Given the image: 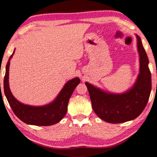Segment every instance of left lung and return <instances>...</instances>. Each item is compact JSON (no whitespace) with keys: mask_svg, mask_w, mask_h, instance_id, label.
<instances>
[{"mask_svg":"<svg viewBox=\"0 0 157 157\" xmlns=\"http://www.w3.org/2000/svg\"><path fill=\"white\" fill-rule=\"evenodd\" d=\"M137 47L140 58V73L134 86L121 94L103 91L86 82L96 114L106 122L123 123L136 119L147 106L151 90V72L149 59L141 38L136 35Z\"/></svg>","mask_w":157,"mask_h":157,"instance_id":"1","label":"left lung"}]
</instances>
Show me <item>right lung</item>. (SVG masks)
<instances>
[{"label": "right lung", "mask_w": 157, "mask_h": 157, "mask_svg": "<svg viewBox=\"0 0 157 157\" xmlns=\"http://www.w3.org/2000/svg\"><path fill=\"white\" fill-rule=\"evenodd\" d=\"M10 56L6 68L4 77V93L13 111L21 121L28 124L36 126H51L58 123L67 112L68 103L75 88L80 83L79 78H75L68 81L52 103L43 106H31L21 104L12 95L8 83Z\"/></svg>", "instance_id": "right-lung-1"}]
</instances>
